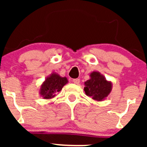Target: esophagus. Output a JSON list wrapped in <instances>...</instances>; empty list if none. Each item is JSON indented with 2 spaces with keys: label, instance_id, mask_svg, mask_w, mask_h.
<instances>
[{
  "label": "esophagus",
  "instance_id": "obj_1",
  "mask_svg": "<svg viewBox=\"0 0 147 147\" xmlns=\"http://www.w3.org/2000/svg\"><path fill=\"white\" fill-rule=\"evenodd\" d=\"M72 82H73V83H75V84H78L80 83V80L77 78V79H74L73 80H72Z\"/></svg>",
  "mask_w": 147,
  "mask_h": 147
}]
</instances>
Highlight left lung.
<instances>
[{"mask_svg": "<svg viewBox=\"0 0 147 147\" xmlns=\"http://www.w3.org/2000/svg\"><path fill=\"white\" fill-rule=\"evenodd\" d=\"M90 79L84 82V90L86 95L95 101L101 102L109 96L112 90V82L97 71H93Z\"/></svg>", "mask_w": 147, "mask_h": 147, "instance_id": "obj_1", "label": "left lung"}]
</instances>
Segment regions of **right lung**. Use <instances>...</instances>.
<instances>
[{"label":"right lung","instance_id":"right-lung-1","mask_svg":"<svg viewBox=\"0 0 147 147\" xmlns=\"http://www.w3.org/2000/svg\"><path fill=\"white\" fill-rule=\"evenodd\" d=\"M68 82L66 77H61L56 72H53L46 78L40 85L39 94L45 100H50L56 96L57 92Z\"/></svg>","mask_w":147,"mask_h":147}]
</instances>
